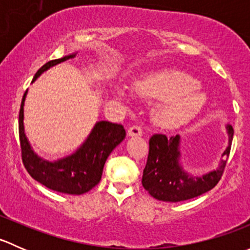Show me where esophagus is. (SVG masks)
<instances>
[{"mask_svg": "<svg viewBox=\"0 0 250 250\" xmlns=\"http://www.w3.org/2000/svg\"><path fill=\"white\" fill-rule=\"evenodd\" d=\"M141 134H143V129H141L139 125H132L128 129V135L129 137H140Z\"/></svg>", "mask_w": 250, "mask_h": 250, "instance_id": "34e87169", "label": "esophagus"}]
</instances>
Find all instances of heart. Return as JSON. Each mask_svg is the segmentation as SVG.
I'll use <instances>...</instances> for the list:
<instances>
[{"instance_id":"heart-1","label":"heart","mask_w":250,"mask_h":250,"mask_svg":"<svg viewBox=\"0 0 250 250\" xmlns=\"http://www.w3.org/2000/svg\"><path fill=\"white\" fill-rule=\"evenodd\" d=\"M197 85V80L185 72L162 69L141 77L134 88L140 97L160 100L153 110L158 125L176 128L195 118L207 105V94ZM112 93L121 100L129 98V89L121 83L112 85Z\"/></svg>"}]
</instances>
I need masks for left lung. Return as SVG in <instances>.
Segmentation results:
<instances>
[{"instance_id": "1", "label": "left lung", "mask_w": 250, "mask_h": 250, "mask_svg": "<svg viewBox=\"0 0 250 250\" xmlns=\"http://www.w3.org/2000/svg\"><path fill=\"white\" fill-rule=\"evenodd\" d=\"M229 145L224 151L220 165L215 170L195 176L186 173L180 163V135L166 137L153 134L148 141L147 162L143 173L144 188L153 198L165 202H180L191 200L208 192L221 179L230 155L233 138V128L226 125Z\"/></svg>"}]
</instances>
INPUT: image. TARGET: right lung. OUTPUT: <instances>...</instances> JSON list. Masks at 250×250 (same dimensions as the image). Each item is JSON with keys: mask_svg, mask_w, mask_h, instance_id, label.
Segmentation results:
<instances>
[{"mask_svg": "<svg viewBox=\"0 0 250 250\" xmlns=\"http://www.w3.org/2000/svg\"><path fill=\"white\" fill-rule=\"evenodd\" d=\"M75 55L76 54L74 53L46 62L36 72L32 82L48 69L65 60L72 59ZM26 94L27 90L24 93L19 111V139L22 163L27 173L35 180L57 192L82 195L92 190L102 179L104 165L109 155L125 139V130L123 125L107 121H99L95 123L84 143L74 153L54 162H49L35 153L25 135L24 103Z\"/></svg>", "mask_w": 250, "mask_h": 250, "instance_id": "right-lung-1", "label": "right lung"}]
</instances>
